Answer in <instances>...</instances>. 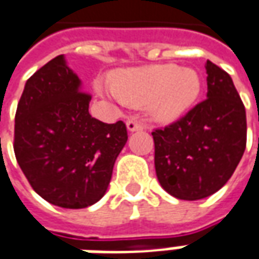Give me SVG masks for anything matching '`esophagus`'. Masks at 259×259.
Segmentation results:
<instances>
[{
	"label": "esophagus",
	"instance_id": "esophagus-1",
	"mask_svg": "<svg viewBox=\"0 0 259 259\" xmlns=\"http://www.w3.org/2000/svg\"><path fill=\"white\" fill-rule=\"evenodd\" d=\"M126 126H127V130H129V132H138V130L145 129V124L140 123L139 120H136V119H130V120H127Z\"/></svg>",
	"mask_w": 259,
	"mask_h": 259
}]
</instances>
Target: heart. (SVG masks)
Here are the masks:
<instances>
[{"mask_svg": "<svg viewBox=\"0 0 259 259\" xmlns=\"http://www.w3.org/2000/svg\"><path fill=\"white\" fill-rule=\"evenodd\" d=\"M96 89L104 93L102 84L97 83ZM110 90L129 106H147L156 120L170 121L182 116L198 100L202 81L192 68L147 66L114 73L110 77Z\"/></svg>", "mask_w": 259, "mask_h": 259, "instance_id": "b5f03b06", "label": "heart"}]
</instances>
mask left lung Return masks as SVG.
<instances>
[{
  "mask_svg": "<svg viewBox=\"0 0 259 259\" xmlns=\"http://www.w3.org/2000/svg\"><path fill=\"white\" fill-rule=\"evenodd\" d=\"M205 68L206 99L179 120L152 132L159 182L188 201L224 186L246 145L245 107L232 78L209 60Z\"/></svg>",
  "mask_w": 259,
  "mask_h": 259,
  "instance_id": "1",
  "label": "left lung"
}]
</instances>
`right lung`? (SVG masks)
Wrapping results in <instances>:
<instances>
[{
	"mask_svg": "<svg viewBox=\"0 0 259 259\" xmlns=\"http://www.w3.org/2000/svg\"><path fill=\"white\" fill-rule=\"evenodd\" d=\"M90 100L57 56L27 80L17 106V160L32 188L58 206L84 208L99 201L127 140L121 120L109 124L90 116Z\"/></svg>",
	"mask_w": 259,
	"mask_h": 259,
	"instance_id": "obj_1",
	"label": "right lung"
}]
</instances>
